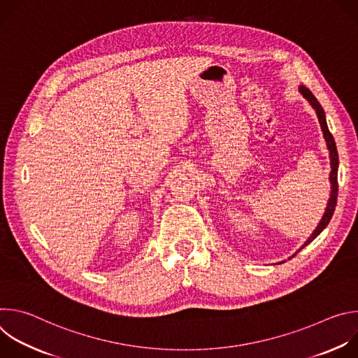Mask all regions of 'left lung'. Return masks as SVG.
I'll return each mask as SVG.
<instances>
[{
	"mask_svg": "<svg viewBox=\"0 0 358 358\" xmlns=\"http://www.w3.org/2000/svg\"><path fill=\"white\" fill-rule=\"evenodd\" d=\"M300 92L301 94L308 99L310 101V105L316 109V113H317V117H319V122H320V126H322V130H323V134H324V138L327 141V147L330 150V160H331V173H330V181H331V194H330V199H329V203H327V208H326V213L320 221V224L317 225V228L315 229V232L312 234V236L308 239V242H306L300 249H303L306 245L310 243L315 238H317L320 235V232L329 225L333 214H334V210H336V203H337V191H338V181H337V170H338V152H337V147H336V143H334V138H333V134L330 133L329 127H327V123H326V115H324V110L322 108V105L319 103V100L315 97V94L310 92L309 87H306L303 85H300ZM299 249V250H300Z\"/></svg>",
	"mask_w": 358,
	"mask_h": 358,
	"instance_id": "1",
	"label": "left lung"
}]
</instances>
